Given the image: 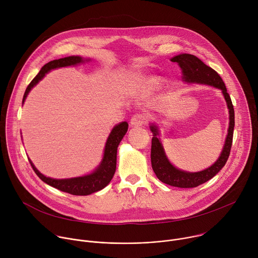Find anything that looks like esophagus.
I'll return each instance as SVG.
<instances>
[{
  "instance_id": "34e87169",
  "label": "esophagus",
  "mask_w": 258,
  "mask_h": 258,
  "mask_svg": "<svg viewBox=\"0 0 258 258\" xmlns=\"http://www.w3.org/2000/svg\"><path fill=\"white\" fill-rule=\"evenodd\" d=\"M149 115L146 114V113H136L132 119H131V125L132 126H141L144 124H147L149 121Z\"/></svg>"
}]
</instances>
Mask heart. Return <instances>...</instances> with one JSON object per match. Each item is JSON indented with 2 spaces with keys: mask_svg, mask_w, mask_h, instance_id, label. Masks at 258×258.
Segmentation results:
<instances>
[{
  "mask_svg": "<svg viewBox=\"0 0 258 258\" xmlns=\"http://www.w3.org/2000/svg\"><path fill=\"white\" fill-rule=\"evenodd\" d=\"M156 83H157V82H156L155 80H151V81H149V84H150V85H155Z\"/></svg>",
  "mask_w": 258,
  "mask_h": 258,
  "instance_id": "obj_1",
  "label": "heart"
}]
</instances>
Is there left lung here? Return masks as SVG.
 <instances>
[{
  "mask_svg": "<svg viewBox=\"0 0 258 258\" xmlns=\"http://www.w3.org/2000/svg\"><path fill=\"white\" fill-rule=\"evenodd\" d=\"M172 62H175L179 65L182 71V79L188 83H197L212 86L222 90L225 99L228 104L230 112V126L228 130V136L226 139V144L219 158L214 164H212L207 169H204L199 172H187L175 168L170 164L168 159L165 156L162 145L159 142L157 135V126L151 125L150 128L153 133L152 145H151V164L156 176L164 183L169 186L177 188H195L201 183L212 178L220 169H222L228 161L230 156L232 143H233V134L235 126V111L234 106L231 100V97L227 91L226 85L218 73L207 66L203 61L191 54H180L171 59Z\"/></svg>",
  "mask_w": 258,
  "mask_h": 258,
  "instance_id": "obj_1",
  "label": "left lung"
}]
</instances>
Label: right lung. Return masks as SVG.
<instances>
[{"label": "right lung", "mask_w": 258, "mask_h": 258, "mask_svg": "<svg viewBox=\"0 0 258 258\" xmlns=\"http://www.w3.org/2000/svg\"><path fill=\"white\" fill-rule=\"evenodd\" d=\"M84 59L79 56H69L65 58H61L58 60L50 61L49 63L45 64L40 72L36 75V77L30 82V84L27 86L25 93L23 95L22 103L24 102L26 96L28 95L29 91L38 84L48 71L51 69L64 67V66H70V65H76L81 62H83ZM128 123L123 121L117 125H115L110 133L106 146H105V151H104V157L99 165V167L91 174L80 176V177H73V178H67V179H55L51 177H47L43 175L38 169L34 167L32 162L29 160V163L36 173L43 181H45L48 185L62 191L69 193L71 195H77V196H86L90 195L92 193H95L97 191L102 190L105 188L110 180L112 179L115 169H116V154H117V147L124 137V135L127 132Z\"/></svg>", "instance_id": "1"}]
</instances>
